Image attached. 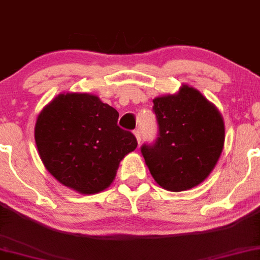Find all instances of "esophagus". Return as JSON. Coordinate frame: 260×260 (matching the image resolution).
I'll return each mask as SVG.
<instances>
[{"label": "esophagus", "instance_id": "1", "mask_svg": "<svg viewBox=\"0 0 260 260\" xmlns=\"http://www.w3.org/2000/svg\"><path fill=\"white\" fill-rule=\"evenodd\" d=\"M133 133H134V136H136V138H137V141H138V143L140 144V141H141L140 131H139V129H134V131H133Z\"/></svg>", "mask_w": 260, "mask_h": 260}]
</instances>
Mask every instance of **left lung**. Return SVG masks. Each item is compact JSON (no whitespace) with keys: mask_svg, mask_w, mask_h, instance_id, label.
<instances>
[{"mask_svg":"<svg viewBox=\"0 0 260 260\" xmlns=\"http://www.w3.org/2000/svg\"><path fill=\"white\" fill-rule=\"evenodd\" d=\"M158 138L144 144L141 154L154 181L170 191H183L208 177L224 143L222 116L196 89L153 100Z\"/></svg>","mask_w":260,"mask_h":260,"instance_id":"8db88e82","label":"left lung"}]
</instances>
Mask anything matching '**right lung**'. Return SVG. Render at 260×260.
<instances>
[{
    "label": "right lung",
    "mask_w": 260,
    "mask_h": 260,
    "mask_svg": "<svg viewBox=\"0 0 260 260\" xmlns=\"http://www.w3.org/2000/svg\"><path fill=\"white\" fill-rule=\"evenodd\" d=\"M119 113L89 94H60L36 123L45 168L61 184L96 193L112 184L124 155L137 148L134 134L117 126Z\"/></svg>",
    "instance_id": "add662e5"
}]
</instances>
